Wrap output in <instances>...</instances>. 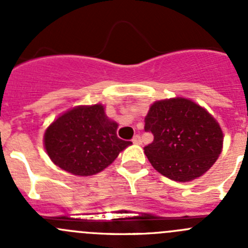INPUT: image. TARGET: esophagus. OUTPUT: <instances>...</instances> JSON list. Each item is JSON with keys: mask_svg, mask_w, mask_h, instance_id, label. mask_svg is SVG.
Masks as SVG:
<instances>
[{"mask_svg": "<svg viewBox=\"0 0 248 248\" xmlns=\"http://www.w3.org/2000/svg\"><path fill=\"white\" fill-rule=\"evenodd\" d=\"M132 141H133L134 144H140V142H141V138H140V136H138V134H137V136L133 137Z\"/></svg>", "mask_w": 248, "mask_h": 248, "instance_id": "esophagus-1", "label": "esophagus"}]
</instances>
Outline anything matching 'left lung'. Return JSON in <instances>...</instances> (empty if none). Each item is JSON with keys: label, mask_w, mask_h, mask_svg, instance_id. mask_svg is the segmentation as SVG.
<instances>
[{"label": "left lung", "mask_w": 248, "mask_h": 248, "mask_svg": "<svg viewBox=\"0 0 248 248\" xmlns=\"http://www.w3.org/2000/svg\"><path fill=\"white\" fill-rule=\"evenodd\" d=\"M145 132L154 141L144 147L157 171L179 182L209 170L219 156L223 133L204 108L185 98L156 102L145 117Z\"/></svg>", "instance_id": "8db88e82"}]
</instances>
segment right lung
Instances as JSON below:
<instances>
[{"label":"right lung","mask_w":248,"mask_h":248,"mask_svg":"<svg viewBox=\"0 0 248 248\" xmlns=\"http://www.w3.org/2000/svg\"><path fill=\"white\" fill-rule=\"evenodd\" d=\"M117 124L109 121L101 104L78 107L47 127L44 144L50 158L63 170L79 176L102 171L131 145L117 137Z\"/></svg>","instance_id":"1"}]
</instances>
